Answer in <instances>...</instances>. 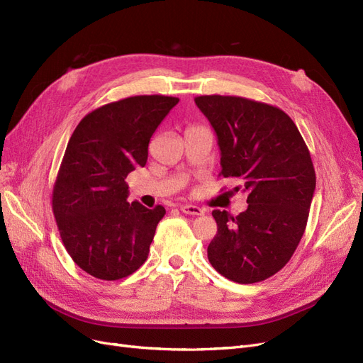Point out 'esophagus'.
Returning <instances> with one entry per match:
<instances>
[{"instance_id": "34e87169", "label": "esophagus", "mask_w": 363, "mask_h": 363, "mask_svg": "<svg viewBox=\"0 0 363 363\" xmlns=\"http://www.w3.org/2000/svg\"><path fill=\"white\" fill-rule=\"evenodd\" d=\"M180 210H182L184 214H192V216H201V214H204V210H202V208L198 207V206H192V204L182 206Z\"/></svg>"}]
</instances>
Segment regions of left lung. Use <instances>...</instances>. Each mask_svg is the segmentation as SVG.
<instances>
[{
  "label": "left lung",
  "instance_id": "8db88e82",
  "mask_svg": "<svg viewBox=\"0 0 363 363\" xmlns=\"http://www.w3.org/2000/svg\"><path fill=\"white\" fill-rule=\"evenodd\" d=\"M220 147V176L235 179L249 207L237 217L214 210L217 234L207 255L213 268L240 284L264 281L295 253L306 230L315 172L296 125L259 101L196 96Z\"/></svg>",
  "mask_w": 363,
  "mask_h": 363
}]
</instances>
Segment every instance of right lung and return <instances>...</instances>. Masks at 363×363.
<instances>
[{
    "mask_svg": "<svg viewBox=\"0 0 363 363\" xmlns=\"http://www.w3.org/2000/svg\"><path fill=\"white\" fill-rule=\"evenodd\" d=\"M176 96L137 95L86 114L72 133L52 192L71 259L99 280H119L146 262L162 206L129 204L125 179L144 167L156 128Z\"/></svg>",
    "mask_w": 363,
    "mask_h": 363,
    "instance_id": "add662e5",
    "label": "right lung"
}]
</instances>
